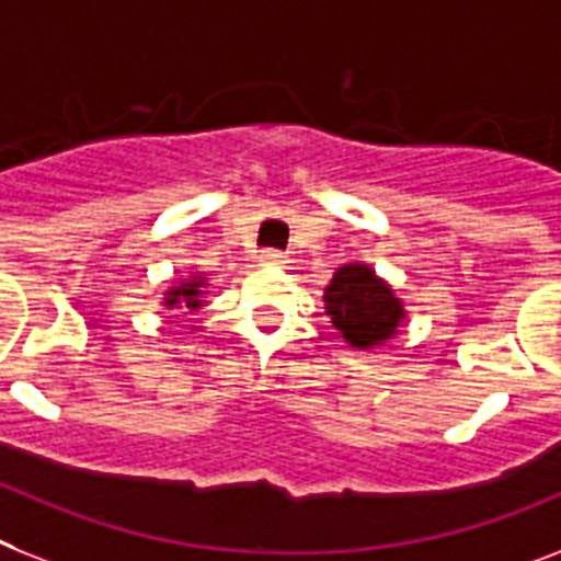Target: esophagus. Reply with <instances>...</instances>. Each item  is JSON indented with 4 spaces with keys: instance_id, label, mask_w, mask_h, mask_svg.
<instances>
[{
    "instance_id": "1",
    "label": "esophagus",
    "mask_w": 561,
    "mask_h": 561,
    "mask_svg": "<svg viewBox=\"0 0 561 561\" xmlns=\"http://www.w3.org/2000/svg\"><path fill=\"white\" fill-rule=\"evenodd\" d=\"M262 262L265 265H285V253H279V250H262Z\"/></svg>"
}]
</instances>
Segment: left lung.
Segmentation results:
<instances>
[{
  "mask_svg": "<svg viewBox=\"0 0 561 561\" xmlns=\"http://www.w3.org/2000/svg\"><path fill=\"white\" fill-rule=\"evenodd\" d=\"M325 311L345 343L354 348H375L398 334L407 311L394 290L368 265L336 267L325 288Z\"/></svg>",
  "mask_w": 561,
  "mask_h": 561,
  "instance_id": "left-lung-1",
  "label": "left lung"
}]
</instances>
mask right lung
I'll return each mask as SVG.
<instances>
[{"mask_svg": "<svg viewBox=\"0 0 561 561\" xmlns=\"http://www.w3.org/2000/svg\"><path fill=\"white\" fill-rule=\"evenodd\" d=\"M202 294H204V276H193V279L181 282V285H175V288L167 290V296H163V305L167 308H175V305H186V308H202Z\"/></svg>", "mask_w": 561, "mask_h": 561, "instance_id": "1", "label": "right lung"}]
</instances>
